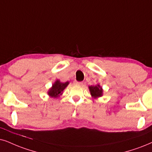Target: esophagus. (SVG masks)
<instances>
[{"instance_id": "1", "label": "esophagus", "mask_w": 152, "mask_h": 152, "mask_svg": "<svg viewBox=\"0 0 152 152\" xmlns=\"http://www.w3.org/2000/svg\"><path fill=\"white\" fill-rule=\"evenodd\" d=\"M74 85H76V86H82L83 85V83L82 82H78V81H75L74 82Z\"/></svg>"}]
</instances>
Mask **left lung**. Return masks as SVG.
I'll list each match as a JSON object with an SVG mask.
<instances>
[{
  "label": "left lung",
  "instance_id": "obj_1",
  "mask_svg": "<svg viewBox=\"0 0 152 152\" xmlns=\"http://www.w3.org/2000/svg\"><path fill=\"white\" fill-rule=\"evenodd\" d=\"M89 90L90 92V95L94 98H98L99 97H102L103 95V90L99 84L96 86H89Z\"/></svg>",
  "mask_w": 152,
  "mask_h": 152
}]
</instances>
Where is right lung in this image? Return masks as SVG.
Listing matches in <instances>:
<instances>
[{"instance_id": "add662e5", "label": "right lung", "mask_w": 152, "mask_h": 152, "mask_svg": "<svg viewBox=\"0 0 152 152\" xmlns=\"http://www.w3.org/2000/svg\"><path fill=\"white\" fill-rule=\"evenodd\" d=\"M69 82L66 81L65 83L60 82L59 80H57L56 81L53 83L51 88H50L48 94L51 97L54 98H57L62 94L63 90H64L67 86L69 85Z\"/></svg>"}]
</instances>
